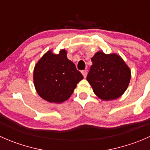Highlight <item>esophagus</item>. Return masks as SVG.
Returning a JSON list of instances; mask_svg holds the SVG:
<instances>
[{
    "label": "esophagus",
    "instance_id": "1",
    "mask_svg": "<svg viewBox=\"0 0 150 150\" xmlns=\"http://www.w3.org/2000/svg\"><path fill=\"white\" fill-rule=\"evenodd\" d=\"M81 73L83 74V75L84 78H86V76H87V74H88L87 70H82L81 71Z\"/></svg>",
    "mask_w": 150,
    "mask_h": 150
}]
</instances>
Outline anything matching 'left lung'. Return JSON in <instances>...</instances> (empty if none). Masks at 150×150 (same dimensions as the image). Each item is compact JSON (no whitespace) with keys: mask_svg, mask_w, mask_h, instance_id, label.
Segmentation results:
<instances>
[{"mask_svg":"<svg viewBox=\"0 0 150 150\" xmlns=\"http://www.w3.org/2000/svg\"><path fill=\"white\" fill-rule=\"evenodd\" d=\"M93 63L87 81L93 92L102 100L119 98L125 91L131 79V70L117 54H105L102 51L92 57Z\"/></svg>","mask_w":150,"mask_h":150,"instance_id":"1","label":"left lung"}]
</instances>
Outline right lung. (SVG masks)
Wrapping results in <instances>:
<instances>
[{
	"mask_svg": "<svg viewBox=\"0 0 150 150\" xmlns=\"http://www.w3.org/2000/svg\"><path fill=\"white\" fill-rule=\"evenodd\" d=\"M33 79L40 97L49 102L62 103L70 97L83 76L68 59L65 50H62L59 54L50 51L43 56L35 67Z\"/></svg>",
	"mask_w": 150,
	"mask_h": 150,
	"instance_id": "right-lung-1",
	"label": "right lung"
}]
</instances>
